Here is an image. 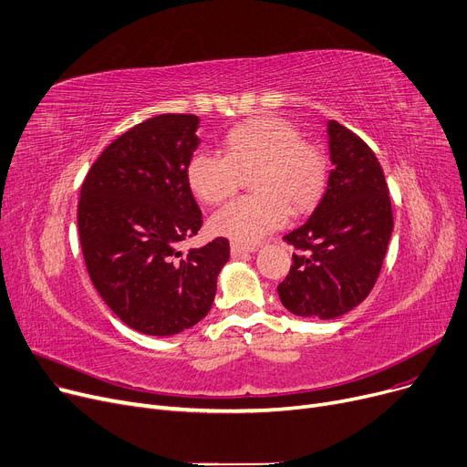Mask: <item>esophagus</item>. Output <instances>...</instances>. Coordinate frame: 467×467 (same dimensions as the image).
Wrapping results in <instances>:
<instances>
[{"mask_svg": "<svg viewBox=\"0 0 467 467\" xmlns=\"http://www.w3.org/2000/svg\"><path fill=\"white\" fill-rule=\"evenodd\" d=\"M255 250H257L255 246H242V244H236V242L231 244V255H233V257L248 255V254H254Z\"/></svg>", "mask_w": 467, "mask_h": 467, "instance_id": "1", "label": "esophagus"}]
</instances>
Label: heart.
I'll list each match as a JSON object with an SVG mask.
<instances>
[{
	"label": "heart",
	"mask_w": 467,
	"mask_h": 467,
	"mask_svg": "<svg viewBox=\"0 0 467 467\" xmlns=\"http://www.w3.org/2000/svg\"><path fill=\"white\" fill-rule=\"evenodd\" d=\"M225 151H194L187 180L194 194L208 204L225 201L240 183V171L257 168L252 178L255 194L221 206L212 215V231L238 244H255L284 227L288 204L308 210L326 185V159L312 143L301 140L296 127L278 117L242 122L225 136Z\"/></svg>",
	"instance_id": "heart-1"
}]
</instances>
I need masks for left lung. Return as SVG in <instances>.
<instances>
[{"instance_id":"obj_1","label":"left lung","mask_w":467,"mask_h":467,"mask_svg":"<svg viewBox=\"0 0 467 467\" xmlns=\"http://www.w3.org/2000/svg\"><path fill=\"white\" fill-rule=\"evenodd\" d=\"M327 145L326 192L305 223L284 236L305 254H293L278 285L282 305L312 320H333L365 301L394 231L384 171L369 145L337 120H327Z\"/></svg>"}]
</instances>
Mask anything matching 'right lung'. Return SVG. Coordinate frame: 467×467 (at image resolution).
Segmentation results:
<instances>
[{
    "instance_id": "right-lung-1",
    "label": "right lung",
    "mask_w": 467,
    "mask_h": 467,
    "mask_svg": "<svg viewBox=\"0 0 467 467\" xmlns=\"http://www.w3.org/2000/svg\"><path fill=\"white\" fill-rule=\"evenodd\" d=\"M201 119L164 113L136 125L96 159L81 187L79 238L88 276L129 327L178 335L210 312L229 240L178 250L202 227L187 180Z\"/></svg>"
}]
</instances>
